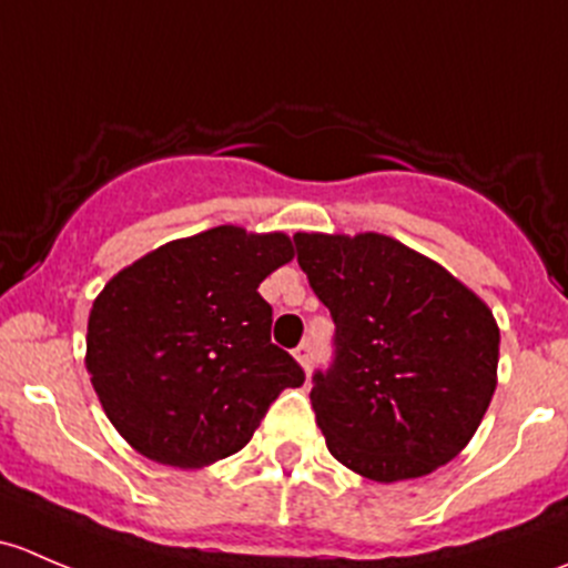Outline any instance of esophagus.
<instances>
[{"label": "esophagus", "mask_w": 568, "mask_h": 568, "mask_svg": "<svg viewBox=\"0 0 568 568\" xmlns=\"http://www.w3.org/2000/svg\"><path fill=\"white\" fill-rule=\"evenodd\" d=\"M294 357H296V363L302 365V371H305V374H311V363H313V348L307 346V343H302V346H296V348H294Z\"/></svg>", "instance_id": "34e87169"}]
</instances>
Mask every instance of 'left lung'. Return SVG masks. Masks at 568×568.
Returning <instances> with one entry per match:
<instances>
[{
    "label": "left lung",
    "instance_id": "obj_1",
    "mask_svg": "<svg viewBox=\"0 0 568 568\" xmlns=\"http://www.w3.org/2000/svg\"><path fill=\"white\" fill-rule=\"evenodd\" d=\"M294 244L335 321V363L311 390L329 454L379 484L456 459L497 387L500 329L486 302L382 233H296Z\"/></svg>",
    "mask_w": 568,
    "mask_h": 568
}]
</instances>
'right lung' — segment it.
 <instances>
[{"mask_svg": "<svg viewBox=\"0 0 568 568\" xmlns=\"http://www.w3.org/2000/svg\"><path fill=\"white\" fill-rule=\"evenodd\" d=\"M294 257L285 233L220 225L120 268L93 302L88 357L120 437L181 469L239 454L285 387L305 374L272 343L257 285Z\"/></svg>", "mask_w": 568, "mask_h": 568, "instance_id": "right-lung-1", "label": "right lung"}]
</instances>
